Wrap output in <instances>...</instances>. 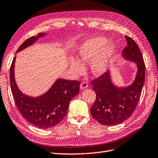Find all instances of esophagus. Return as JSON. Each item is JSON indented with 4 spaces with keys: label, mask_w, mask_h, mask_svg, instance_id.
Wrapping results in <instances>:
<instances>
[{
    "label": "esophagus",
    "mask_w": 158,
    "mask_h": 158,
    "mask_svg": "<svg viewBox=\"0 0 158 158\" xmlns=\"http://www.w3.org/2000/svg\"><path fill=\"white\" fill-rule=\"evenodd\" d=\"M86 88H88V84H87V82H82L81 84H80V88H81V89H86Z\"/></svg>",
    "instance_id": "34e87169"
}]
</instances>
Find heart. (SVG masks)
<instances>
[{
    "mask_svg": "<svg viewBox=\"0 0 158 158\" xmlns=\"http://www.w3.org/2000/svg\"><path fill=\"white\" fill-rule=\"evenodd\" d=\"M116 50L113 41H108L105 37L97 36L88 38L78 49V60L68 59L70 70L75 75L83 74L84 66L90 63V71L94 76H101L108 71Z\"/></svg>",
    "mask_w": 158,
    "mask_h": 158,
    "instance_id": "heart-1",
    "label": "heart"
}]
</instances>
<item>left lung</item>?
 <instances>
[{
  "instance_id": "left-lung-1",
  "label": "left lung",
  "mask_w": 158,
  "mask_h": 158,
  "mask_svg": "<svg viewBox=\"0 0 158 158\" xmlns=\"http://www.w3.org/2000/svg\"><path fill=\"white\" fill-rule=\"evenodd\" d=\"M127 46L123 50V59L135 64L137 72L133 82L126 86H118L112 79L110 70L92 82L97 98L90 113L100 123L114 125L131 116L139 102L145 82V67L143 56L137 44L125 36Z\"/></svg>"
}]
</instances>
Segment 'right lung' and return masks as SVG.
<instances>
[{
    "mask_svg": "<svg viewBox=\"0 0 158 158\" xmlns=\"http://www.w3.org/2000/svg\"><path fill=\"white\" fill-rule=\"evenodd\" d=\"M47 33H40L25 40L16 53L33 45ZM15 57L10 69V83L15 102L19 112L30 124L41 129H49L59 124L66 116L69 103L79 94L80 82L58 78L49 89L39 97L27 95L19 89L15 77Z\"/></svg>",
    "mask_w": 158,
    "mask_h": 158,
    "instance_id": "obj_1",
    "label": "right lung"
}]
</instances>
